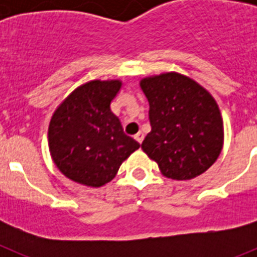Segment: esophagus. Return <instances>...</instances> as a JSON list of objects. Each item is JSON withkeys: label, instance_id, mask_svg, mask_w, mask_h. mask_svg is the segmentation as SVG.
<instances>
[{"label": "esophagus", "instance_id": "1", "mask_svg": "<svg viewBox=\"0 0 257 257\" xmlns=\"http://www.w3.org/2000/svg\"><path fill=\"white\" fill-rule=\"evenodd\" d=\"M143 139H144V134H143V133H138V134H136V135H135V140H136V142L142 144Z\"/></svg>", "mask_w": 257, "mask_h": 257}]
</instances>
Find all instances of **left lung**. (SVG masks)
<instances>
[{"instance_id":"8db88e82","label":"left lung","mask_w":257,"mask_h":257,"mask_svg":"<svg viewBox=\"0 0 257 257\" xmlns=\"http://www.w3.org/2000/svg\"><path fill=\"white\" fill-rule=\"evenodd\" d=\"M152 131L142 148L166 178L189 180L203 174L222 148L224 126L216 101L201 85L179 73L142 79Z\"/></svg>"}]
</instances>
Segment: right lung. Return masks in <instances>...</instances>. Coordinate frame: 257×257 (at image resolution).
<instances>
[{"label":"right lung","mask_w":257,"mask_h":257,"mask_svg":"<svg viewBox=\"0 0 257 257\" xmlns=\"http://www.w3.org/2000/svg\"><path fill=\"white\" fill-rule=\"evenodd\" d=\"M119 81H91L76 88L59 105L49 126L52 160L70 180L99 188L140 144L123 133L110 110Z\"/></svg>","instance_id":"1"}]
</instances>
